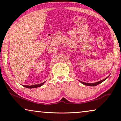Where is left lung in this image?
I'll list each match as a JSON object with an SVG mask.
<instances>
[{"label": "left lung", "instance_id": "left-lung-1", "mask_svg": "<svg viewBox=\"0 0 121 121\" xmlns=\"http://www.w3.org/2000/svg\"><path fill=\"white\" fill-rule=\"evenodd\" d=\"M108 77H107L106 78H105V79H103V80H102L100 81V82H95V83H86V82H81V81H80V82H82V84H84V85H87V86H96V85H99V84L101 83L102 82H103L104 81H105V80H106V79Z\"/></svg>", "mask_w": 121, "mask_h": 121}]
</instances>
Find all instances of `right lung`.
I'll list each match as a JSON object with an SVG mask.
<instances>
[{
	"label": "right lung",
	"mask_w": 121,
	"mask_h": 121,
	"mask_svg": "<svg viewBox=\"0 0 121 121\" xmlns=\"http://www.w3.org/2000/svg\"><path fill=\"white\" fill-rule=\"evenodd\" d=\"M45 82H42L41 84H36V85H31V86H28V85H24V87H27V88H30V89H32V88H35V87H40L41 86L43 85L44 84Z\"/></svg>",
	"instance_id": "add662e5"
}]
</instances>
